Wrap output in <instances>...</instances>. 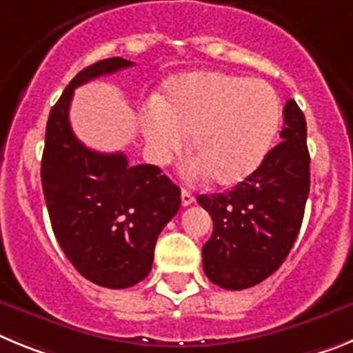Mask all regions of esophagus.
Returning a JSON list of instances; mask_svg holds the SVG:
<instances>
[{
	"label": "esophagus",
	"mask_w": 353,
	"mask_h": 353,
	"mask_svg": "<svg viewBox=\"0 0 353 353\" xmlns=\"http://www.w3.org/2000/svg\"><path fill=\"white\" fill-rule=\"evenodd\" d=\"M192 201H194V196L187 191V189H182V205H183V207H189Z\"/></svg>",
	"instance_id": "34e87169"
}]
</instances>
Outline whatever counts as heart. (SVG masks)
Returning a JSON list of instances; mask_svg holds the SVG:
<instances>
[{
  "instance_id": "heart-1",
  "label": "heart",
  "mask_w": 353,
  "mask_h": 353,
  "mask_svg": "<svg viewBox=\"0 0 353 353\" xmlns=\"http://www.w3.org/2000/svg\"><path fill=\"white\" fill-rule=\"evenodd\" d=\"M281 120L270 84L223 72H192L171 81L166 101L143 120L146 148L159 164L185 150L192 136L199 174L236 183L260 166Z\"/></svg>"
}]
</instances>
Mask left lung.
<instances>
[{"label": "left lung", "instance_id": "1", "mask_svg": "<svg viewBox=\"0 0 353 353\" xmlns=\"http://www.w3.org/2000/svg\"><path fill=\"white\" fill-rule=\"evenodd\" d=\"M279 145L232 191L199 194L214 232L203 245V270L214 285L244 290L276 272L301 230L310 194L305 118L290 99Z\"/></svg>", "mask_w": 353, "mask_h": 353}]
</instances>
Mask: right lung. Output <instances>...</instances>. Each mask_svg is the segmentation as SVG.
<instances>
[{"mask_svg": "<svg viewBox=\"0 0 353 353\" xmlns=\"http://www.w3.org/2000/svg\"><path fill=\"white\" fill-rule=\"evenodd\" d=\"M108 58L83 68L52 105L46 127L42 189L52 232L74 269L104 288H129L152 270L159 233L180 208V189L157 166H129L74 136L68 121L74 90L132 67Z\"/></svg>", "mask_w": 353, "mask_h": 353, "instance_id": "1", "label": "right lung"}]
</instances>
